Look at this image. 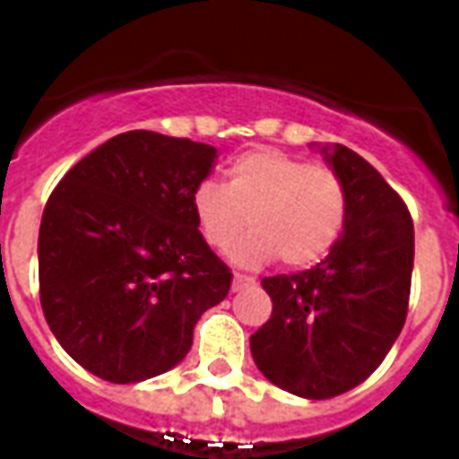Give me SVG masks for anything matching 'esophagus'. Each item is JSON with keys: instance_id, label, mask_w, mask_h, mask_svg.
Returning a JSON list of instances; mask_svg holds the SVG:
<instances>
[{"instance_id": "1", "label": "esophagus", "mask_w": 459, "mask_h": 459, "mask_svg": "<svg viewBox=\"0 0 459 459\" xmlns=\"http://www.w3.org/2000/svg\"><path fill=\"white\" fill-rule=\"evenodd\" d=\"M255 285V278H248V275H240V273H233V292H238L243 288H253Z\"/></svg>"}]
</instances>
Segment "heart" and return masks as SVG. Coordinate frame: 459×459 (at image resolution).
<instances>
[{"instance_id":"obj_1","label":"heart","mask_w":459,"mask_h":459,"mask_svg":"<svg viewBox=\"0 0 459 459\" xmlns=\"http://www.w3.org/2000/svg\"><path fill=\"white\" fill-rule=\"evenodd\" d=\"M191 216L213 250H229L250 226L253 233L233 250L240 265L280 258L285 268H309L342 238L349 194L334 169L258 147L230 161L223 186L201 181L191 194Z\"/></svg>"}]
</instances>
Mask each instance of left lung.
Listing matches in <instances>:
<instances>
[{"label":"left lung","mask_w":459,"mask_h":459,"mask_svg":"<svg viewBox=\"0 0 459 459\" xmlns=\"http://www.w3.org/2000/svg\"><path fill=\"white\" fill-rule=\"evenodd\" d=\"M344 179L349 216L315 268L263 278L273 315L250 337L263 376L302 398H334L384 361L408 315L413 219L378 171L344 144L322 147Z\"/></svg>","instance_id":"obj_1"}]
</instances>
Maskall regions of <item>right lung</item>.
Segmentation results:
<instances>
[{
    "label": "right lung",
    "mask_w": 459,
    "mask_h": 459,
    "mask_svg": "<svg viewBox=\"0 0 459 459\" xmlns=\"http://www.w3.org/2000/svg\"><path fill=\"white\" fill-rule=\"evenodd\" d=\"M216 150L122 132L68 169L39 229V295L65 354L110 384H137L186 356L199 317L229 295L191 194Z\"/></svg>",
    "instance_id": "1"
}]
</instances>
